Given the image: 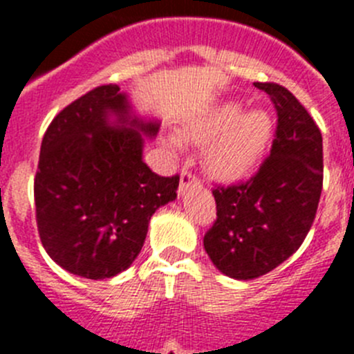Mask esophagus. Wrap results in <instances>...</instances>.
Returning <instances> with one entry per match:
<instances>
[{
  "label": "esophagus",
  "mask_w": 354,
  "mask_h": 354,
  "mask_svg": "<svg viewBox=\"0 0 354 354\" xmlns=\"http://www.w3.org/2000/svg\"><path fill=\"white\" fill-rule=\"evenodd\" d=\"M196 183V175L189 170H183L180 174V183H179V193H184L189 187V184Z\"/></svg>",
  "instance_id": "esophagus-1"
}]
</instances>
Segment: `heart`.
<instances>
[{
	"mask_svg": "<svg viewBox=\"0 0 354 354\" xmlns=\"http://www.w3.org/2000/svg\"><path fill=\"white\" fill-rule=\"evenodd\" d=\"M270 133L271 120L266 111L253 109L241 117V106L228 102L193 122L184 138L209 143L221 136L209 150V165L221 177H236L257 161L270 140Z\"/></svg>",
	"mask_w": 354,
	"mask_h": 354,
	"instance_id": "1",
	"label": "heart"
}]
</instances>
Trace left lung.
<instances>
[{
    "label": "left lung",
    "instance_id": "left-lung-1",
    "mask_svg": "<svg viewBox=\"0 0 354 354\" xmlns=\"http://www.w3.org/2000/svg\"><path fill=\"white\" fill-rule=\"evenodd\" d=\"M277 109L270 156L248 180L216 186L204 236L212 264L236 280L273 271L301 246L323 189V136L305 106L278 83H255Z\"/></svg>",
    "mask_w": 354,
    "mask_h": 354
}]
</instances>
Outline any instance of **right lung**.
<instances>
[{
    "label": "right lung",
    "instance_id": "1",
    "mask_svg": "<svg viewBox=\"0 0 354 354\" xmlns=\"http://www.w3.org/2000/svg\"><path fill=\"white\" fill-rule=\"evenodd\" d=\"M158 129L131 117L117 84L90 90L53 118L33 193L42 246L65 271L90 280L126 271L152 214L177 198L179 175L161 177L142 159V136Z\"/></svg>",
    "mask_w": 354,
    "mask_h": 354
}]
</instances>
